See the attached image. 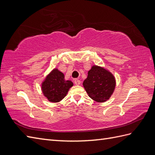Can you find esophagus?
<instances>
[{
    "mask_svg": "<svg viewBox=\"0 0 155 155\" xmlns=\"http://www.w3.org/2000/svg\"><path fill=\"white\" fill-rule=\"evenodd\" d=\"M74 82V84H76V85H79V84H81V81H79L78 79H77V78L75 79Z\"/></svg>",
    "mask_w": 155,
    "mask_h": 155,
    "instance_id": "34e87169",
    "label": "esophagus"
}]
</instances>
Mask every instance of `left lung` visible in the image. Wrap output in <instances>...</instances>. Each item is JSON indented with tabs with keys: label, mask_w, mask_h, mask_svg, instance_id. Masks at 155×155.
<instances>
[{
	"label": "left lung",
	"mask_w": 155,
	"mask_h": 155,
	"mask_svg": "<svg viewBox=\"0 0 155 155\" xmlns=\"http://www.w3.org/2000/svg\"><path fill=\"white\" fill-rule=\"evenodd\" d=\"M83 86L90 98L98 102H104L113 94L116 80L110 72L94 65L88 71Z\"/></svg>",
	"instance_id": "8db88e82"
}]
</instances>
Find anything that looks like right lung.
<instances>
[{"label": "right lung", "instance_id": "obj_1", "mask_svg": "<svg viewBox=\"0 0 155 155\" xmlns=\"http://www.w3.org/2000/svg\"><path fill=\"white\" fill-rule=\"evenodd\" d=\"M73 83L64 80V76L58 69H53L42 82L41 89L44 95L51 102H59L64 98Z\"/></svg>", "mask_w": 155, "mask_h": 155}]
</instances>
